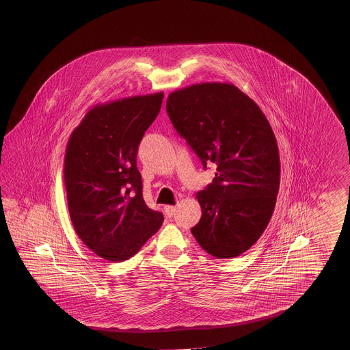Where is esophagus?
I'll return each mask as SVG.
<instances>
[{
    "instance_id": "obj_1",
    "label": "esophagus",
    "mask_w": 350,
    "mask_h": 350,
    "mask_svg": "<svg viewBox=\"0 0 350 350\" xmlns=\"http://www.w3.org/2000/svg\"><path fill=\"white\" fill-rule=\"evenodd\" d=\"M175 211H176V206H172V205L165 206V213H166V215L169 216V217H172L175 214Z\"/></svg>"
}]
</instances>
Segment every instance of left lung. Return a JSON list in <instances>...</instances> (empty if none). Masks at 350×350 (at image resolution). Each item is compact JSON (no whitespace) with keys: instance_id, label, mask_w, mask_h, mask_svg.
<instances>
[{"instance_id":"obj_1","label":"left lung","mask_w":350,"mask_h":350,"mask_svg":"<svg viewBox=\"0 0 350 350\" xmlns=\"http://www.w3.org/2000/svg\"><path fill=\"white\" fill-rule=\"evenodd\" d=\"M172 125L215 178L196 193L200 221L191 228L206 253L230 259L267 229L280 185L275 135L260 107L231 83L202 82L172 92Z\"/></svg>"}]
</instances>
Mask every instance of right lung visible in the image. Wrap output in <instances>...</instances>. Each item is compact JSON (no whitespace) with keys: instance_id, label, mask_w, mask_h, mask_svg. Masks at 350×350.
I'll use <instances>...</instances> for the list:
<instances>
[{"instance_id":"add662e5","label":"right lung","mask_w":350,"mask_h":350,"mask_svg":"<svg viewBox=\"0 0 350 350\" xmlns=\"http://www.w3.org/2000/svg\"><path fill=\"white\" fill-rule=\"evenodd\" d=\"M164 94L92 107L67 142L64 180L70 217L83 244L106 260H127L164 221L145 204L136 166L145 131Z\"/></svg>"}]
</instances>
